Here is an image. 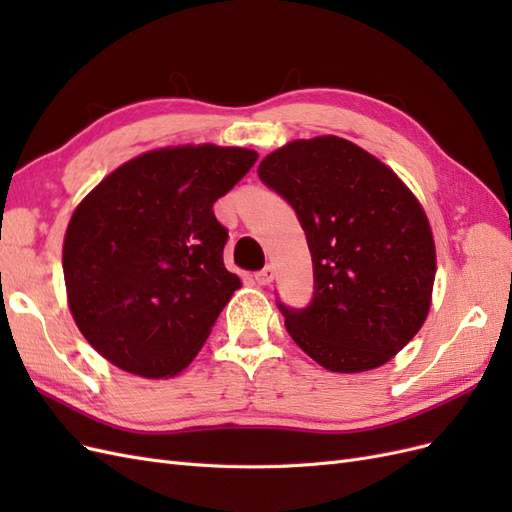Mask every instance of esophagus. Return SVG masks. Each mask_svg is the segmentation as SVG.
<instances>
[{"label":"esophagus","instance_id":"1","mask_svg":"<svg viewBox=\"0 0 512 512\" xmlns=\"http://www.w3.org/2000/svg\"><path fill=\"white\" fill-rule=\"evenodd\" d=\"M273 280H275V271H273V267H265V269L256 273V282H258L260 286H269Z\"/></svg>","mask_w":512,"mask_h":512}]
</instances>
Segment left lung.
<instances>
[{"mask_svg": "<svg viewBox=\"0 0 512 512\" xmlns=\"http://www.w3.org/2000/svg\"><path fill=\"white\" fill-rule=\"evenodd\" d=\"M305 230L314 301L280 303L290 337L335 374L389 363L421 331L436 280L427 213L393 168L333 134L299 138L260 162Z\"/></svg>", "mask_w": 512, "mask_h": 512, "instance_id": "left-lung-1", "label": "left lung"}]
</instances>
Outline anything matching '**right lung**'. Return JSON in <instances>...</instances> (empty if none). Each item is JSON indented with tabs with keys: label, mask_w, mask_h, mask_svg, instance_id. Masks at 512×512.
Wrapping results in <instances>:
<instances>
[{
	"label": "right lung",
	"mask_w": 512,
	"mask_h": 512,
	"mask_svg": "<svg viewBox=\"0 0 512 512\" xmlns=\"http://www.w3.org/2000/svg\"><path fill=\"white\" fill-rule=\"evenodd\" d=\"M256 160L213 143L151 149L76 205L61 252L68 307L108 363L158 380L194 361L241 288L213 203Z\"/></svg>",
	"instance_id": "right-lung-1"
}]
</instances>
